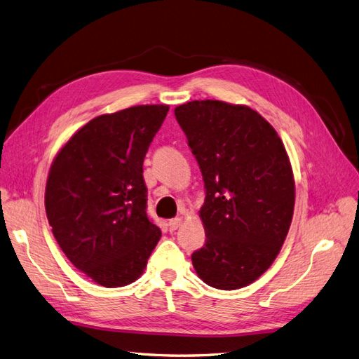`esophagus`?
Here are the masks:
<instances>
[{"mask_svg":"<svg viewBox=\"0 0 359 359\" xmlns=\"http://www.w3.org/2000/svg\"><path fill=\"white\" fill-rule=\"evenodd\" d=\"M180 226H181V219H180V217H175V219H170L169 220V229L170 231H177Z\"/></svg>","mask_w":359,"mask_h":359,"instance_id":"1","label":"esophagus"}]
</instances>
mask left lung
<instances>
[{
  "label": "left lung",
  "instance_id": "8db88e82",
  "mask_svg": "<svg viewBox=\"0 0 359 359\" xmlns=\"http://www.w3.org/2000/svg\"><path fill=\"white\" fill-rule=\"evenodd\" d=\"M175 116L198 160L206 240L191 255L198 276L215 289L253 283L274 262L295 205L289 157L281 139L252 107L194 100Z\"/></svg>",
  "mask_w": 359,
  "mask_h": 359
}]
</instances>
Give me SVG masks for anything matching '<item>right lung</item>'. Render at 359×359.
<instances>
[{"mask_svg":"<svg viewBox=\"0 0 359 359\" xmlns=\"http://www.w3.org/2000/svg\"><path fill=\"white\" fill-rule=\"evenodd\" d=\"M166 104L100 115L78 130L53 160L45 206L64 255L104 287L133 283L161 231L147 215L144 158Z\"/></svg>","mask_w":359,"mask_h":359,"instance_id":"add662e5","label":"right lung"}]
</instances>
